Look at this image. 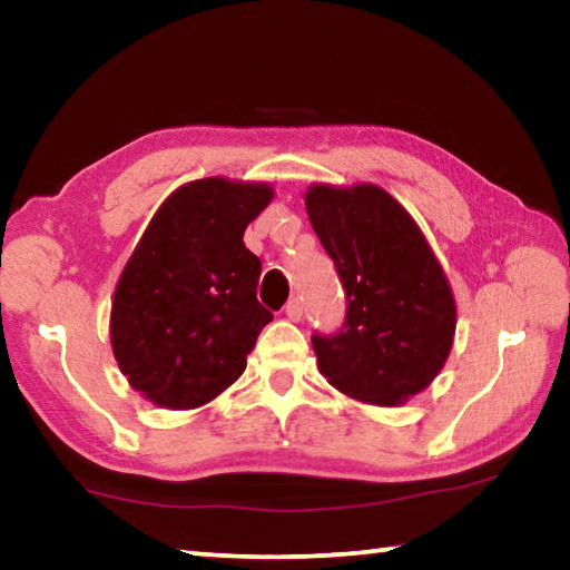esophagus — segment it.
I'll return each instance as SVG.
<instances>
[{
  "instance_id": "esophagus-1",
  "label": "esophagus",
  "mask_w": 570,
  "mask_h": 570,
  "mask_svg": "<svg viewBox=\"0 0 570 570\" xmlns=\"http://www.w3.org/2000/svg\"><path fill=\"white\" fill-rule=\"evenodd\" d=\"M284 312H286V316L292 322H302V316H304V304H302V298H288V304L284 306Z\"/></svg>"
}]
</instances>
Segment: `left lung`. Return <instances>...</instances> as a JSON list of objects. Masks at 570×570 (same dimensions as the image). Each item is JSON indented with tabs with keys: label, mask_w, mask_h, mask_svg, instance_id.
Segmentation results:
<instances>
[{
	"label": "left lung",
	"mask_w": 570,
	"mask_h": 570,
	"mask_svg": "<svg viewBox=\"0 0 570 570\" xmlns=\"http://www.w3.org/2000/svg\"><path fill=\"white\" fill-rule=\"evenodd\" d=\"M306 214L346 294L340 334H314L326 382L366 404L430 387L455 340V296L414 218L374 183L308 186Z\"/></svg>",
	"instance_id": "obj_1"
}]
</instances>
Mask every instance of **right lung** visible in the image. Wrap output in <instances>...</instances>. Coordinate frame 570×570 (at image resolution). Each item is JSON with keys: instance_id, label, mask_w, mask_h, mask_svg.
Segmentation results:
<instances>
[{"instance_id": "1", "label": "right lung", "mask_w": 570, "mask_h": 570, "mask_svg": "<svg viewBox=\"0 0 570 570\" xmlns=\"http://www.w3.org/2000/svg\"><path fill=\"white\" fill-rule=\"evenodd\" d=\"M268 183L200 178L163 200L112 296L110 344L130 387L158 407L196 410L246 370L274 314L258 304L262 262L244 230Z\"/></svg>"}]
</instances>
